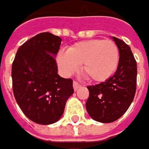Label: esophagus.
Here are the masks:
<instances>
[{"label":"esophagus","mask_w":149,"mask_h":149,"mask_svg":"<svg viewBox=\"0 0 149 149\" xmlns=\"http://www.w3.org/2000/svg\"><path fill=\"white\" fill-rule=\"evenodd\" d=\"M81 86H82L80 85V83H78L77 81H74V83H73V87H74V90L77 91L78 89H80Z\"/></svg>","instance_id":"1"}]
</instances>
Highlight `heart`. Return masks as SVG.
<instances>
[{
  "instance_id": "1",
  "label": "heart",
  "mask_w": 149,
  "mask_h": 149,
  "mask_svg": "<svg viewBox=\"0 0 149 149\" xmlns=\"http://www.w3.org/2000/svg\"><path fill=\"white\" fill-rule=\"evenodd\" d=\"M119 61V48L110 40L80 41L58 55L59 68L64 74L76 72L81 64L82 73L95 82L109 80L118 68Z\"/></svg>"
}]
</instances>
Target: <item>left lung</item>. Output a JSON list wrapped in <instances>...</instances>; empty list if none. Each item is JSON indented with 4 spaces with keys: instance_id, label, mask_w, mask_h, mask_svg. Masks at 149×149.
<instances>
[{
    "instance_id": "left-lung-1",
    "label": "left lung",
    "mask_w": 149,
    "mask_h": 149,
    "mask_svg": "<svg viewBox=\"0 0 149 149\" xmlns=\"http://www.w3.org/2000/svg\"><path fill=\"white\" fill-rule=\"evenodd\" d=\"M119 48L120 61L115 74L109 80L88 86L87 113L98 122L111 123L120 119L132 104L136 89V62L131 47L113 37Z\"/></svg>"
}]
</instances>
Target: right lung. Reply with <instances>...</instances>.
I'll use <instances>...</instances> for the list:
<instances>
[{
    "label": "right lung",
    "instance_id": "obj_1",
    "mask_svg": "<svg viewBox=\"0 0 149 149\" xmlns=\"http://www.w3.org/2000/svg\"><path fill=\"white\" fill-rule=\"evenodd\" d=\"M61 41L49 32L38 34L18 48L13 63L15 99L27 117L40 125L57 122L74 93L73 80L58 74L55 57Z\"/></svg>",
    "mask_w": 149,
    "mask_h": 149
}]
</instances>
